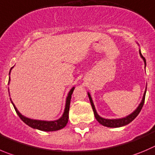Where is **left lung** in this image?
<instances>
[{
  "instance_id": "8db88e82",
  "label": "left lung",
  "mask_w": 155,
  "mask_h": 155,
  "mask_svg": "<svg viewBox=\"0 0 155 155\" xmlns=\"http://www.w3.org/2000/svg\"><path fill=\"white\" fill-rule=\"evenodd\" d=\"M139 53H140V55H141V57L143 58V60H144L145 64L146 65V61H145V58L143 57V55L141 54V51H140V50H139ZM145 94H146V90H145V93H144V96H143L142 101H141V104H139V106L138 107V108H137L136 110L133 112V113H131L130 115L127 116L126 117L122 118V119H104V118L101 117V116L97 114V111H96L95 107H94V103H93V101H92V98H91V95H90L89 93H88V97H89L90 102H91V107H92V108H93V111H94V116H95L96 119L98 121V123H100L101 125H103V126H107V127L118 128V127H121V126H126V125L130 123L131 122H132V120H134V119H135V117H136V116L139 114L140 111H141V110L142 109L143 105H144V103H145Z\"/></svg>"
}]
</instances>
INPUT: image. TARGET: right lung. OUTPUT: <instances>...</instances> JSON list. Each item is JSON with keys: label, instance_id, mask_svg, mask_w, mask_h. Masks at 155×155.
Masks as SVG:
<instances>
[{"label": "right lung", "instance_id": "right-lung-1", "mask_svg": "<svg viewBox=\"0 0 155 155\" xmlns=\"http://www.w3.org/2000/svg\"><path fill=\"white\" fill-rule=\"evenodd\" d=\"M12 69V68H11ZM10 69V70H11ZM10 81V79H9ZM74 87H72L71 90L69 91L67 99H66V104H65V109H64V112L63 113L62 116L59 119L55 121H41V120H36V119H31L29 118L25 117L24 116L21 115L20 112L17 110L16 107L14 105V109L16 110V113L19 116V117L22 119L23 123H26L30 127L33 128V129H39L41 131H45V132H51V131H56L59 130V129H63L64 126L67 125L68 122V113H69V107H70V103H71V98L72 93H73Z\"/></svg>", "mask_w": 155, "mask_h": 155}]
</instances>
